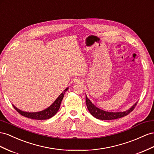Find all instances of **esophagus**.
Returning <instances> with one entry per match:
<instances>
[{
    "label": "esophagus",
    "mask_w": 154,
    "mask_h": 154,
    "mask_svg": "<svg viewBox=\"0 0 154 154\" xmlns=\"http://www.w3.org/2000/svg\"><path fill=\"white\" fill-rule=\"evenodd\" d=\"M74 82L75 83V84H81V83H82V80H80V79H78V78L74 79Z\"/></svg>",
    "instance_id": "1"
}]
</instances>
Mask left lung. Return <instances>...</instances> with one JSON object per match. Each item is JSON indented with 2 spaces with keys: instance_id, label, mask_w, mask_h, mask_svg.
<instances>
[{
  "instance_id": "left-lung-1",
  "label": "left lung",
  "mask_w": 154,
  "mask_h": 154,
  "mask_svg": "<svg viewBox=\"0 0 154 154\" xmlns=\"http://www.w3.org/2000/svg\"><path fill=\"white\" fill-rule=\"evenodd\" d=\"M85 102L87 109H88L89 113L94 117L100 120H113L125 117V116L128 115L129 113H130L137 106L136 103L134 106H133L130 109L126 111L113 113V112H107L100 109L99 108L97 107L94 104H93V103L90 101V100L87 97V96L85 97Z\"/></svg>"
}]
</instances>
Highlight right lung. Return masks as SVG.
Segmentation results:
<instances>
[{"mask_svg": "<svg viewBox=\"0 0 154 154\" xmlns=\"http://www.w3.org/2000/svg\"><path fill=\"white\" fill-rule=\"evenodd\" d=\"M67 90H68V88L65 89L63 92L62 93L56 100L55 102H54L51 106L48 107L47 109L39 112H35V113H28V112H24L23 111H20V109L15 107L14 105L13 106L15 108V109L17 111L19 114H20L22 116H24V117H27L29 119H35V120L48 119L52 117L53 116H54L56 114L57 111L59 110L60 105H61V102L64 97V94Z\"/></svg>", "mask_w": 154, "mask_h": 154, "instance_id": "obj_1", "label": "right lung"}]
</instances>
